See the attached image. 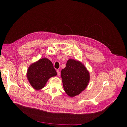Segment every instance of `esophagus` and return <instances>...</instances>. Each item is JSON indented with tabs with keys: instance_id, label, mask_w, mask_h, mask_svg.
<instances>
[{
	"instance_id": "esophagus-1",
	"label": "esophagus",
	"mask_w": 127,
	"mask_h": 127,
	"mask_svg": "<svg viewBox=\"0 0 127 127\" xmlns=\"http://www.w3.org/2000/svg\"><path fill=\"white\" fill-rule=\"evenodd\" d=\"M57 75H58V76H60V71H59V70H57Z\"/></svg>"
}]
</instances>
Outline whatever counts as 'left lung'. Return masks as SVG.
<instances>
[{"mask_svg":"<svg viewBox=\"0 0 127 127\" xmlns=\"http://www.w3.org/2000/svg\"><path fill=\"white\" fill-rule=\"evenodd\" d=\"M63 87L70 97L80 94L87 87L89 81V74L85 67L80 62L69 59L61 73Z\"/></svg>","mask_w":127,"mask_h":127,"instance_id":"obj_1","label":"left lung"}]
</instances>
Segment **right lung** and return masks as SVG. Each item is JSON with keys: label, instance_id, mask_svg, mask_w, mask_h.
Listing matches in <instances>:
<instances>
[{"label": "right lung", "instance_id": "1", "mask_svg": "<svg viewBox=\"0 0 127 127\" xmlns=\"http://www.w3.org/2000/svg\"><path fill=\"white\" fill-rule=\"evenodd\" d=\"M56 75L57 72L51 61L42 58L29 67L27 77L32 87L39 90L44 87L50 77Z\"/></svg>", "mask_w": 127, "mask_h": 127}]
</instances>
